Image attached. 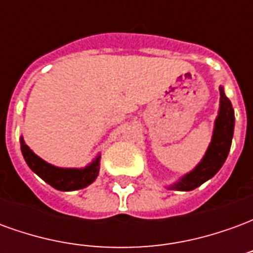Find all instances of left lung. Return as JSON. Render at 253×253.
<instances>
[{"mask_svg":"<svg viewBox=\"0 0 253 253\" xmlns=\"http://www.w3.org/2000/svg\"><path fill=\"white\" fill-rule=\"evenodd\" d=\"M219 111L214 125L211 142L209 145L205 157L190 173L170 184L168 188L176 191H191L202 186L205 181L221 169V167L228 157L234 130V111L230 100L225 96L222 86H219Z\"/></svg>","mask_w":253,"mask_h":253,"instance_id":"1","label":"left lung"}]
</instances>
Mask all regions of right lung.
<instances>
[{"label": "right lung", "mask_w": 253, "mask_h": 253, "mask_svg": "<svg viewBox=\"0 0 253 253\" xmlns=\"http://www.w3.org/2000/svg\"><path fill=\"white\" fill-rule=\"evenodd\" d=\"M21 145V153L24 156L25 163L28 164L31 169L36 175L42 177L43 180L59 191H74L81 190L92 184L99 175L100 169V156L85 168L77 169V168H59L48 164L44 160H42L39 156H36L27 145H25L23 137L20 138Z\"/></svg>", "instance_id": "1"}]
</instances>
